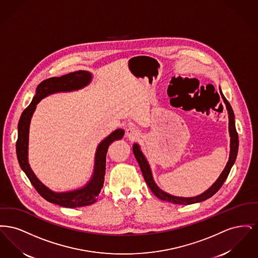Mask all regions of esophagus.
<instances>
[{
    "instance_id": "esophagus-1",
    "label": "esophagus",
    "mask_w": 258,
    "mask_h": 258,
    "mask_svg": "<svg viewBox=\"0 0 258 258\" xmlns=\"http://www.w3.org/2000/svg\"><path fill=\"white\" fill-rule=\"evenodd\" d=\"M125 135L130 138V139H135L136 137H138L139 135V131L137 127H135V125H130L127 128H126V132H125Z\"/></svg>"
}]
</instances>
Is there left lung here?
Returning <instances> with one entry per match:
<instances>
[{"mask_svg":"<svg viewBox=\"0 0 258 258\" xmlns=\"http://www.w3.org/2000/svg\"><path fill=\"white\" fill-rule=\"evenodd\" d=\"M221 97L225 103L227 113H228V127H229V135H230V154H229V160L227 161L226 166L224 167L223 171L221 172L220 177L218 178V180L212 184L211 187H209L206 191H204L203 194L197 196L195 197H179L171 196L163 190H161L160 187L157 185L154 181L152 171L150 168V165L148 163L147 160L145 158V156L143 155V153L141 152L140 147L138 144H134L133 151L135 154V159L137 160L140 169L143 174V177L145 179V182L147 183L148 186L151 188V190L153 191V194L157 197H159L163 201H168L171 202L173 204H184V205H189V204H194L197 202H201L204 201L206 199H208L210 197H213L220 188L221 185L224 183V181L226 180L229 172L231 170V167L233 166L234 162L237 158V154H238V147H239V140H238V134L235 127V120H234V112L232 110V107L230 105V103L227 101V99L224 98V96L221 93V90L220 89Z\"/></svg>","mask_w":258,"mask_h":258,"instance_id":"8db88e82","label":"left lung"}]
</instances>
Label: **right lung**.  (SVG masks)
Listing matches in <instances>:
<instances>
[{
	"label": "right lung",
	"instance_id": "right-lung-1",
	"mask_svg": "<svg viewBox=\"0 0 258 258\" xmlns=\"http://www.w3.org/2000/svg\"><path fill=\"white\" fill-rule=\"evenodd\" d=\"M92 80V74L86 71H78L62 75L61 77H52L42 81L36 90V96L30 105L22 112L18 123V138L16 141V155L20 167L25 172L30 182L35 186L37 192L50 203L67 208H77L89 206L98 200V194L103 186L105 175V163L107 150L112 142L123 138V130L118 128L103 139L97 148L95 157L94 173L91 180L83 187L67 191L55 192L42 184L31 169L28 161L29 128L32 116L36 110L37 104L42 98L54 93L72 92L86 87Z\"/></svg>",
	"mask_w": 258,
	"mask_h": 258
}]
</instances>
